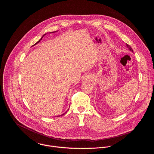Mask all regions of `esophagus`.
Instances as JSON below:
<instances>
[{"mask_svg": "<svg viewBox=\"0 0 154 154\" xmlns=\"http://www.w3.org/2000/svg\"><path fill=\"white\" fill-rule=\"evenodd\" d=\"M90 80V77L87 75H85L83 78V80Z\"/></svg>", "mask_w": 154, "mask_h": 154, "instance_id": "34e87169", "label": "esophagus"}]
</instances>
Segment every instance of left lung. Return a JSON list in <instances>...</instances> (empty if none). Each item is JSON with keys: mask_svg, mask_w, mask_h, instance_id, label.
I'll use <instances>...</instances> for the list:
<instances>
[{"mask_svg": "<svg viewBox=\"0 0 154 154\" xmlns=\"http://www.w3.org/2000/svg\"><path fill=\"white\" fill-rule=\"evenodd\" d=\"M126 46H127V47L128 48V49H129L130 51H131V52H133V50H132V49H131V47H130V46L128 45H127H127H126Z\"/></svg>", "mask_w": 154, "mask_h": 154, "instance_id": "1", "label": "left lung"}]
</instances>
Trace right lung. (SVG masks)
Wrapping results in <instances>:
<instances>
[{
    "instance_id": "obj_1",
    "label": "right lung",
    "mask_w": 154,
    "mask_h": 154,
    "mask_svg": "<svg viewBox=\"0 0 154 154\" xmlns=\"http://www.w3.org/2000/svg\"><path fill=\"white\" fill-rule=\"evenodd\" d=\"M52 33H54V32H52ZM46 35V34H45V35H43V36H42V38H41V39H39V41H38V42H36V43H35V45H33V46H35V45H36V44H38V42H39V41H41V39H42V38H43V36H45V35ZM68 110H67V111H66V112H65V113H63V115H59V116H57V117H58V116H63V115H64V114H65V113H66V112H68Z\"/></svg>"
}]
</instances>
